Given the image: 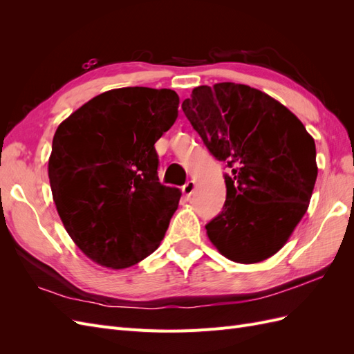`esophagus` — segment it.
I'll list each match as a JSON object with an SVG mask.
<instances>
[{
	"mask_svg": "<svg viewBox=\"0 0 354 354\" xmlns=\"http://www.w3.org/2000/svg\"><path fill=\"white\" fill-rule=\"evenodd\" d=\"M195 187H196L195 181H194V180H189L187 183L183 186V194H185L186 196H190V195L195 192Z\"/></svg>",
	"mask_w": 354,
	"mask_h": 354,
	"instance_id": "1",
	"label": "esophagus"
}]
</instances>
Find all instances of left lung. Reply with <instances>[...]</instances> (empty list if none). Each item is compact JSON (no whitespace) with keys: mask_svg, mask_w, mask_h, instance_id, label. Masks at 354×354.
Wrapping results in <instances>:
<instances>
[{"mask_svg":"<svg viewBox=\"0 0 354 354\" xmlns=\"http://www.w3.org/2000/svg\"><path fill=\"white\" fill-rule=\"evenodd\" d=\"M212 156L229 168L226 202L207 226L226 259H269L308 208L317 177L316 146L282 103L250 85H201L181 104Z\"/></svg>","mask_w":354,"mask_h":354,"instance_id":"left-lung-1","label":"left lung"}]
</instances>
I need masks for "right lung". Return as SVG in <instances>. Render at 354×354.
<instances>
[{
	"instance_id": "add662e5",
	"label": "right lung",
	"mask_w": 354,
	"mask_h": 354,
	"mask_svg": "<svg viewBox=\"0 0 354 354\" xmlns=\"http://www.w3.org/2000/svg\"><path fill=\"white\" fill-rule=\"evenodd\" d=\"M173 90L116 88L95 95L53 137L48 178L59 216L78 248L125 269L164 239L181 192L159 183L155 143L178 115Z\"/></svg>"
}]
</instances>
